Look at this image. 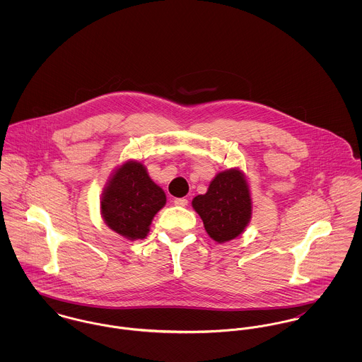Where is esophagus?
I'll list each match as a JSON object with an SVG mask.
<instances>
[{"mask_svg":"<svg viewBox=\"0 0 362 362\" xmlns=\"http://www.w3.org/2000/svg\"><path fill=\"white\" fill-rule=\"evenodd\" d=\"M174 205H175V206H187V205H188V199H185V198H177V199H174Z\"/></svg>","mask_w":362,"mask_h":362,"instance_id":"obj_1","label":"esophagus"}]
</instances>
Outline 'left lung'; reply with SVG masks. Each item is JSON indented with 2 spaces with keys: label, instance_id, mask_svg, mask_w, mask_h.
<instances>
[{
  "label": "left lung",
  "instance_id": "1",
  "mask_svg": "<svg viewBox=\"0 0 362 362\" xmlns=\"http://www.w3.org/2000/svg\"><path fill=\"white\" fill-rule=\"evenodd\" d=\"M192 207L201 216L209 237L218 244L243 234L252 217V199L245 174L230 168L216 174L205 195H198Z\"/></svg>",
  "mask_w": 362,
  "mask_h": 362
}]
</instances>
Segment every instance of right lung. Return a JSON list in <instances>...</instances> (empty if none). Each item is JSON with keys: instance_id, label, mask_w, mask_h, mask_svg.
<instances>
[{"instance_id": "1", "label": "right lung", "mask_w": 362, "mask_h": 362, "mask_svg": "<svg viewBox=\"0 0 362 362\" xmlns=\"http://www.w3.org/2000/svg\"><path fill=\"white\" fill-rule=\"evenodd\" d=\"M164 191L146 167L128 160L118 165L104 187L100 211L104 223L127 240H144L156 213L165 205Z\"/></svg>"}]
</instances>
